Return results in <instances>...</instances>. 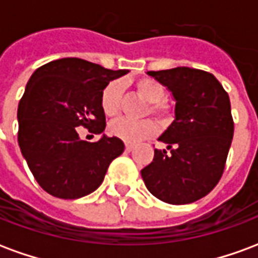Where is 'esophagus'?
<instances>
[{
  "label": "esophagus",
  "instance_id": "esophagus-1",
  "mask_svg": "<svg viewBox=\"0 0 258 258\" xmlns=\"http://www.w3.org/2000/svg\"><path fill=\"white\" fill-rule=\"evenodd\" d=\"M133 149H134V145H133V144H125V151L131 152Z\"/></svg>",
  "mask_w": 258,
  "mask_h": 258
}]
</instances>
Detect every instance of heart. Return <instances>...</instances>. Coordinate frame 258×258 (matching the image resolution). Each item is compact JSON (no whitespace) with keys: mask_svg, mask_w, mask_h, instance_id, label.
<instances>
[{"mask_svg":"<svg viewBox=\"0 0 258 258\" xmlns=\"http://www.w3.org/2000/svg\"><path fill=\"white\" fill-rule=\"evenodd\" d=\"M137 94L144 98L146 102L151 103V112L157 114L163 120L170 117V107L163 101L166 96V88L162 83L153 79H141L135 83ZM121 99H123V88L117 81H112L103 88L101 94L102 112L107 117L117 116L121 109ZM159 127L153 120H142V121H131L127 118L114 120L109 125V133L113 137L128 144H137L142 140L151 138L157 134Z\"/></svg>","mask_w":258,"mask_h":258,"instance_id":"heart-1","label":"heart"}]
</instances>
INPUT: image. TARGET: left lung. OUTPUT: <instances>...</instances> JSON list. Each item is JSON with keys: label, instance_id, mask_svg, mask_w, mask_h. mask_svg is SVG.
Masks as SVG:
<instances>
[{"label": "left lung", "instance_id": "1", "mask_svg": "<svg viewBox=\"0 0 258 258\" xmlns=\"http://www.w3.org/2000/svg\"><path fill=\"white\" fill-rule=\"evenodd\" d=\"M171 92L174 121L159 137L167 149H155L141 170L146 188L170 205H188L214 189L221 178L233 137L229 96L209 72L174 68L148 72Z\"/></svg>", "mask_w": 258, "mask_h": 258}]
</instances>
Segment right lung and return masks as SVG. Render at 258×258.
Masks as SVG:
<instances>
[{
    "label": "right lung",
    "mask_w": 258,
    "mask_h": 258,
    "mask_svg": "<svg viewBox=\"0 0 258 258\" xmlns=\"http://www.w3.org/2000/svg\"><path fill=\"white\" fill-rule=\"evenodd\" d=\"M128 70H110L79 58L52 60L31 74L18 107L20 152L42 189L59 199H79L99 188L123 141L102 134L79 140L80 125L102 134L106 127L101 94Z\"/></svg>",
    "instance_id": "1"
}]
</instances>
